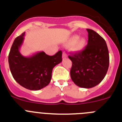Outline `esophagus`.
Returning <instances> with one entry per match:
<instances>
[{"mask_svg":"<svg viewBox=\"0 0 122 122\" xmlns=\"http://www.w3.org/2000/svg\"><path fill=\"white\" fill-rule=\"evenodd\" d=\"M62 57H63V58H65L67 57V54H66L65 52H63V54H62Z\"/></svg>","mask_w":122,"mask_h":122,"instance_id":"obj_1","label":"esophagus"}]
</instances>
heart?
Here are the masks:
<instances>
[{"mask_svg":"<svg viewBox=\"0 0 122 122\" xmlns=\"http://www.w3.org/2000/svg\"><path fill=\"white\" fill-rule=\"evenodd\" d=\"M70 45H73V48L78 51L84 50L87 45V41L84 38H79L77 35H73L71 36L68 40Z\"/></svg>","mask_w":122,"mask_h":122,"instance_id":"obj_1","label":"heart"}]
</instances>
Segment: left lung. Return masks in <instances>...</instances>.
Wrapping results in <instances>:
<instances>
[{"label": "left lung", "mask_w": 122, "mask_h": 122, "mask_svg": "<svg viewBox=\"0 0 122 122\" xmlns=\"http://www.w3.org/2000/svg\"><path fill=\"white\" fill-rule=\"evenodd\" d=\"M88 32V44L84 50L71 54L70 76L76 86L90 89L99 84L107 73L109 56L105 40L91 29Z\"/></svg>", "instance_id": "8db88e82"}]
</instances>
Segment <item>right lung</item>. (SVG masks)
Masks as SVG:
<instances>
[{
    "label": "right lung",
    "mask_w": 122,
    "mask_h": 122,
    "mask_svg": "<svg viewBox=\"0 0 122 122\" xmlns=\"http://www.w3.org/2000/svg\"><path fill=\"white\" fill-rule=\"evenodd\" d=\"M24 35V32L14 40L8 55L10 69L19 85L29 90H40L51 82L54 67L62 62V52L59 51L52 56L43 51L38 52L24 57L19 51Z\"/></svg>",
    "instance_id": "obj_1"
}]
</instances>
